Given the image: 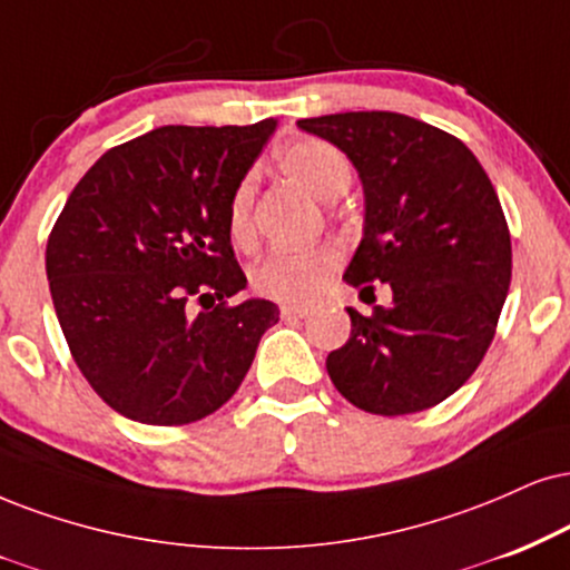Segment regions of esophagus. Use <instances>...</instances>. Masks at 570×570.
<instances>
[{
    "label": "esophagus",
    "mask_w": 570,
    "mask_h": 570,
    "mask_svg": "<svg viewBox=\"0 0 570 570\" xmlns=\"http://www.w3.org/2000/svg\"><path fill=\"white\" fill-rule=\"evenodd\" d=\"M279 314H283V320H306L312 314V308L304 304H285L279 306Z\"/></svg>",
    "instance_id": "1"
}]
</instances>
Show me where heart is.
I'll return each mask as SVG.
<instances>
[{"label": "heart", "mask_w": 570, "mask_h": 570, "mask_svg": "<svg viewBox=\"0 0 570 570\" xmlns=\"http://www.w3.org/2000/svg\"><path fill=\"white\" fill-rule=\"evenodd\" d=\"M277 166L320 200L338 198L354 179V166L346 153L320 137H301L279 147ZM253 195H256V177L245 174L232 189L227 203V232L232 243L240 248H250L256 240ZM338 264L341 250L330 243L312 245V248L274 250L253 269V291L264 298L298 304V301L317 296L330 274L338 269Z\"/></svg>", "instance_id": "heart-1"}]
</instances>
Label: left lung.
Segmentation results:
<instances>
[{"instance_id":"1","label":"left lung","mask_w":570,"mask_h":570,"mask_svg":"<svg viewBox=\"0 0 570 570\" xmlns=\"http://www.w3.org/2000/svg\"><path fill=\"white\" fill-rule=\"evenodd\" d=\"M338 145L364 185V237L348 285L391 287V306L348 308L327 372L351 404L396 417L431 410L479 370L510 291L504 210L462 139L391 110L301 118Z\"/></svg>"}]
</instances>
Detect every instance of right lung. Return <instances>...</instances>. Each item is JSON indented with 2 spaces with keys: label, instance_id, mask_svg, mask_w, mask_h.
Segmentation results:
<instances>
[{
  "label": "right lung",
  "instance_id": "right-lung-1",
  "mask_svg": "<svg viewBox=\"0 0 570 570\" xmlns=\"http://www.w3.org/2000/svg\"><path fill=\"white\" fill-rule=\"evenodd\" d=\"M274 126H160L110 147L49 232V293L70 356L124 417H208L279 322L272 301L229 304L245 274L227 232L232 189Z\"/></svg>",
  "mask_w": 570,
  "mask_h": 570
}]
</instances>
